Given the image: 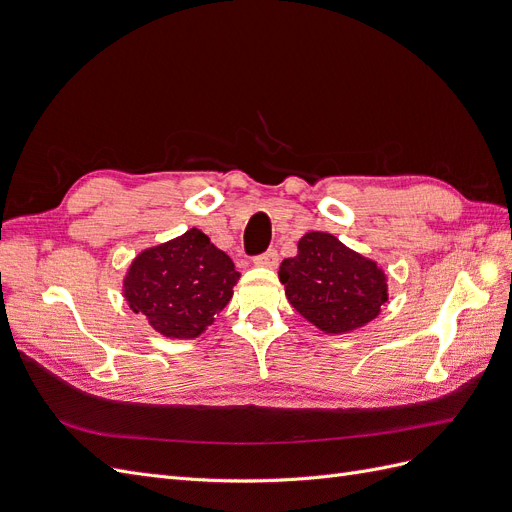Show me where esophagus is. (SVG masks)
Here are the masks:
<instances>
[{"label": "esophagus", "mask_w": 512, "mask_h": 512, "mask_svg": "<svg viewBox=\"0 0 512 512\" xmlns=\"http://www.w3.org/2000/svg\"><path fill=\"white\" fill-rule=\"evenodd\" d=\"M277 260H280V256H277L275 250H267V252H262V254H258L254 258V262H256L258 267H269V269L277 267Z\"/></svg>", "instance_id": "obj_1"}]
</instances>
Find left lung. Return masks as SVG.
Segmentation results:
<instances>
[{
  "label": "left lung",
  "instance_id": "8db88e82",
  "mask_svg": "<svg viewBox=\"0 0 512 512\" xmlns=\"http://www.w3.org/2000/svg\"><path fill=\"white\" fill-rule=\"evenodd\" d=\"M280 282L297 312L320 331L346 333L363 327L386 303V277L329 232H307L299 254L286 258Z\"/></svg>",
  "mask_w": 512,
  "mask_h": 512
}]
</instances>
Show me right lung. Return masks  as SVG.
I'll return each instance as SVG.
<instances>
[{
	"label": "right lung",
	"mask_w": 512,
	"mask_h": 512,
	"mask_svg": "<svg viewBox=\"0 0 512 512\" xmlns=\"http://www.w3.org/2000/svg\"><path fill=\"white\" fill-rule=\"evenodd\" d=\"M239 280L232 260L205 232L149 247L130 265L123 294L132 312L143 314L166 337H198L222 312Z\"/></svg>",
	"instance_id": "add662e5"
}]
</instances>
